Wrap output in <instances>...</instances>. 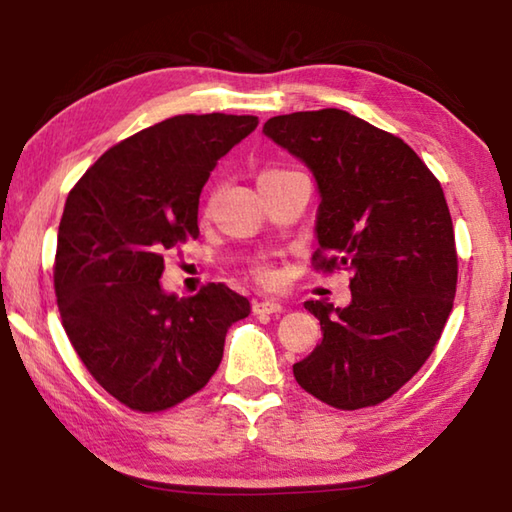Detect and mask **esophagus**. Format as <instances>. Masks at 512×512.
I'll return each mask as SVG.
<instances>
[{"label":"esophagus","instance_id":"1","mask_svg":"<svg viewBox=\"0 0 512 512\" xmlns=\"http://www.w3.org/2000/svg\"><path fill=\"white\" fill-rule=\"evenodd\" d=\"M253 311L255 314H282L284 305L277 300H257L253 302Z\"/></svg>","mask_w":512,"mask_h":512}]
</instances>
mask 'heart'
I'll use <instances>...</instances> for the list:
<instances>
[{"instance_id":"heart-1","label":"heart","mask_w":512,"mask_h":512,"mask_svg":"<svg viewBox=\"0 0 512 512\" xmlns=\"http://www.w3.org/2000/svg\"><path fill=\"white\" fill-rule=\"evenodd\" d=\"M284 173H291V171L289 169H264L262 173H259V183L277 178V176H284ZM253 273H255L259 282H264V284L275 282V271H273V266H271V262H268V259H259V262L253 266Z\"/></svg>"}]
</instances>
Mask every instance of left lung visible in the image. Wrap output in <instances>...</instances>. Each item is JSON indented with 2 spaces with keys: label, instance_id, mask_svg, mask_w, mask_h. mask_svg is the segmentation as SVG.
<instances>
[{
  "label": "left lung",
  "instance_id": "1",
  "mask_svg": "<svg viewBox=\"0 0 512 512\" xmlns=\"http://www.w3.org/2000/svg\"><path fill=\"white\" fill-rule=\"evenodd\" d=\"M264 135L316 178V268L352 273L348 307L305 302L323 341L293 375L336 409L375 406L422 368L454 305L458 259L443 187L400 137L339 108L273 117Z\"/></svg>",
  "mask_w": 512,
  "mask_h": 512
}]
</instances>
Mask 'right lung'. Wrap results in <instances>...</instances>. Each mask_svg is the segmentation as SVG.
<instances>
[{
	"label": "right lung",
	"mask_w": 512,
	"mask_h": 512,
	"mask_svg": "<svg viewBox=\"0 0 512 512\" xmlns=\"http://www.w3.org/2000/svg\"><path fill=\"white\" fill-rule=\"evenodd\" d=\"M253 115H178L108 149L67 196L54 289L90 375L128 409L155 413L201 391L228 327L250 302L225 284L178 298L162 289L164 250L198 237L201 189Z\"/></svg>",
	"instance_id": "1"
}]
</instances>
